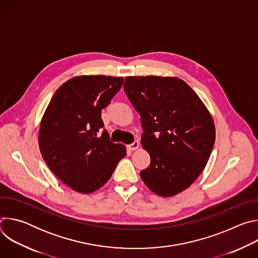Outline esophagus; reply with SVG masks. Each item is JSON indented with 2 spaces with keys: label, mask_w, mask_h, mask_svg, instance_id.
I'll return each mask as SVG.
<instances>
[{
  "label": "esophagus",
  "mask_w": 258,
  "mask_h": 258,
  "mask_svg": "<svg viewBox=\"0 0 258 258\" xmlns=\"http://www.w3.org/2000/svg\"><path fill=\"white\" fill-rule=\"evenodd\" d=\"M139 146H140L139 140H135L132 144H130V145L127 146V148H128L130 150H136V149L139 148Z\"/></svg>",
  "instance_id": "34e87169"
}]
</instances>
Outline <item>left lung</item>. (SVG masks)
Listing matches in <instances>:
<instances>
[{
	"instance_id": "1",
	"label": "left lung",
	"mask_w": 258,
	"mask_h": 258,
	"mask_svg": "<svg viewBox=\"0 0 258 258\" xmlns=\"http://www.w3.org/2000/svg\"><path fill=\"white\" fill-rule=\"evenodd\" d=\"M124 92L139 112L141 144L151 162L140 172L152 192L170 197L190 187L211 154L215 127L197 94L183 81L126 77Z\"/></svg>"
}]
</instances>
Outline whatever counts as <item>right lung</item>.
<instances>
[{"instance_id":"1","label":"right lung","mask_w":258,"mask_h":258,"mask_svg":"<svg viewBox=\"0 0 258 258\" xmlns=\"http://www.w3.org/2000/svg\"><path fill=\"white\" fill-rule=\"evenodd\" d=\"M122 78L83 76L64 83L43 116L39 144L44 160L65 185L92 193L111 177L126 155L125 147L110 141L101 118L120 90Z\"/></svg>"}]
</instances>
